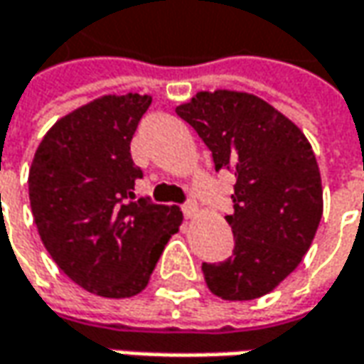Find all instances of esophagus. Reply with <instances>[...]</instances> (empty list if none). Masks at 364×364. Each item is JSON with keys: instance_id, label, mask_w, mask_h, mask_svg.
Here are the masks:
<instances>
[{"instance_id": "esophagus-1", "label": "esophagus", "mask_w": 364, "mask_h": 364, "mask_svg": "<svg viewBox=\"0 0 364 364\" xmlns=\"http://www.w3.org/2000/svg\"><path fill=\"white\" fill-rule=\"evenodd\" d=\"M182 213H184V217L186 218H194L198 215V204L196 200H188V203L182 206Z\"/></svg>"}]
</instances>
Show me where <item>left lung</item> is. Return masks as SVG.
I'll list each match as a JSON object with an SVG mask.
<instances>
[{
  "label": "left lung",
  "instance_id": "left-lung-1",
  "mask_svg": "<svg viewBox=\"0 0 364 364\" xmlns=\"http://www.w3.org/2000/svg\"><path fill=\"white\" fill-rule=\"evenodd\" d=\"M176 113L231 170L235 213L227 217L232 255L203 263L208 289L223 300H255L300 265L322 218V180L301 129L255 95L200 91Z\"/></svg>",
  "mask_w": 364,
  "mask_h": 364
}]
</instances>
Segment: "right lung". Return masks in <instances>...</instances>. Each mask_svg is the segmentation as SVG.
<instances>
[{
    "mask_svg": "<svg viewBox=\"0 0 364 364\" xmlns=\"http://www.w3.org/2000/svg\"><path fill=\"white\" fill-rule=\"evenodd\" d=\"M149 95H105L58 119L36 149L28 190L40 239L75 284L103 298L146 289L178 206L135 198L144 172L132 160Z\"/></svg>",
    "mask_w": 364,
    "mask_h": 364,
    "instance_id": "1",
    "label": "right lung"
}]
</instances>
